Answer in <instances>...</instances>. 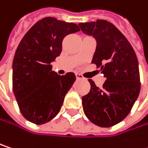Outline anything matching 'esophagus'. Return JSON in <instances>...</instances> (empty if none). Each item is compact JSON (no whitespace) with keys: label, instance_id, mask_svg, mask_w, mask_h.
I'll use <instances>...</instances> for the list:
<instances>
[{"label":"esophagus","instance_id":"1","mask_svg":"<svg viewBox=\"0 0 148 148\" xmlns=\"http://www.w3.org/2000/svg\"><path fill=\"white\" fill-rule=\"evenodd\" d=\"M76 78H77V79H84V77L81 74H78V73L76 74Z\"/></svg>","mask_w":148,"mask_h":148}]
</instances>
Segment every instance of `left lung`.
<instances>
[{"label": "left lung", "mask_w": 148, "mask_h": 148, "mask_svg": "<svg viewBox=\"0 0 148 148\" xmlns=\"http://www.w3.org/2000/svg\"><path fill=\"white\" fill-rule=\"evenodd\" d=\"M79 26L85 34L96 39L91 63L100 68L106 78L102 87L89 79L90 92L82 97L84 113L100 127L114 126L129 114L140 93L136 52L125 36L108 21L98 19L80 23Z\"/></svg>", "instance_id": "1"}]
</instances>
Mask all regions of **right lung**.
I'll return each mask as SVG.
<instances>
[{
	"label": "right lung",
	"instance_id": "obj_1",
	"mask_svg": "<svg viewBox=\"0 0 148 148\" xmlns=\"http://www.w3.org/2000/svg\"><path fill=\"white\" fill-rule=\"evenodd\" d=\"M78 31L74 23L47 17L21 40L12 62V89L21 114L29 122L43 125L59 113L76 78L72 72L52 71L51 62L61 54L63 38Z\"/></svg>",
	"mask_w": 148,
	"mask_h": 148
}]
</instances>
